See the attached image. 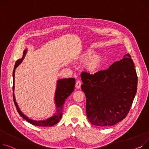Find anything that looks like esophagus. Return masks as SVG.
<instances>
[{"label":"esophagus","instance_id":"34e87169","mask_svg":"<svg viewBox=\"0 0 149 149\" xmlns=\"http://www.w3.org/2000/svg\"><path fill=\"white\" fill-rule=\"evenodd\" d=\"M81 82L80 81H77L75 83V87L78 89L80 88L81 87Z\"/></svg>","mask_w":149,"mask_h":149}]
</instances>
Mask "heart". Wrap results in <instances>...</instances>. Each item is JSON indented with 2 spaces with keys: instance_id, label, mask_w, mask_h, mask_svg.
<instances>
[{
  "instance_id": "1",
  "label": "heart",
  "mask_w": 149,
  "mask_h": 149,
  "mask_svg": "<svg viewBox=\"0 0 149 149\" xmlns=\"http://www.w3.org/2000/svg\"><path fill=\"white\" fill-rule=\"evenodd\" d=\"M94 53L92 48H87L77 57L78 62L84 63V70L90 74H95L100 70L104 62V56L100 53Z\"/></svg>"
}]
</instances>
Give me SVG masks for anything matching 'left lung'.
<instances>
[{"label": "left lung", "mask_w": 149, "mask_h": 149, "mask_svg": "<svg viewBox=\"0 0 149 149\" xmlns=\"http://www.w3.org/2000/svg\"><path fill=\"white\" fill-rule=\"evenodd\" d=\"M134 67L131 56L127 54L106 70L94 75L81 74L87 117L92 125L112 126L126 117L137 91Z\"/></svg>", "instance_id": "left-lung-1"}]
</instances>
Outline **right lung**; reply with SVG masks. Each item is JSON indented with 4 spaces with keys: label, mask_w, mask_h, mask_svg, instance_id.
Wrapping results in <instances>:
<instances>
[{
    "label": "right lung",
    "mask_w": 149,
    "mask_h": 149,
    "mask_svg": "<svg viewBox=\"0 0 149 149\" xmlns=\"http://www.w3.org/2000/svg\"><path fill=\"white\" fill-rule=\"evenodd\" d=\"M27 52V49L26 48L24 49V50L23 53V57H22V58H19L17 61L14 66V71H13V99H14L15 105L16 107L17 110L19 113V114L29 123H31L35 126H52L57 124L59 122V120L61 119V118L62 117V111H63L64 103L67 97L73 92L74 90L75 80L74 78L58 79V80H57V84H56V88L55 91V95H54V104L56 105V112L54 113V114L52 117L46 118L45 120H35L32 119V118H29L21 111L20 109H19L18 105V104L15 101V98L14 96V77H15V69L23 62Z\"/></svg>",
    "instance_id": "right-lung-1"
}]
</instances>
